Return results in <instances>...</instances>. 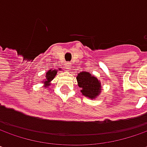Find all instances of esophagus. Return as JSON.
<instances>
[{
    "label": "esophagus",
    "instance_id": "1",
    "mask_svg": "<svg viewBox=\"0 0 147 147\" xmlns=\"http://www.w3.org/2000/svg\"><path fill=\"white\" fill-rule=\"evenodd\" d=\"M65 67H66V69H67V71H71L72 66H71V63H66V66H65Z\"/></svg>",
    "mask_w": 147,
    "mask_h": 147
}]
</instances>
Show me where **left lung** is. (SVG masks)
<instances>
[{"label": "left lung", "mask_w": 147, "mask_h": 147, "mask_svg": "<svg viewBox=\"0 0 147 147\" xmlns=\"http://www.w3.org/2000/svg\"><path fill=\"white\" fill-rule=\"evenodd\" d=\"M78 86L80 92L84 97L90 99H95L102 92L101 82L96 76H92L88 71H81L76 76Z\"/></svg>", "instance_id": "obj_1"}]
</instances>
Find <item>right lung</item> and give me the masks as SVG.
Instances as JSON below:
<instances>
[{"mask_svg": "<svg viewBox=\"0 0 147 147\" xmlns=\"http://www.w3.org/2000/svg\"><path fill=\"white\" fill-rule=\"evenodd\" d=\"M62 69H58V70H56V69H51V70H49L48 71L46 72V76H45V79L43 80V82L42 83L45 84L44 87L45 88H48L49 86L51 84V81L53 80V78L55 77V76L57 75V72L58 71H61Z\"/></svg>", "mask_w": 147, "mask_h": 147, "instance_id": "1", "label": "right lung"}]
</instances>
